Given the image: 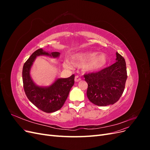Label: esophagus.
I'll return each mask as SVG.
<instances>
[{"mask_svg":"<svg viewBox=\"0 0 150 150\" xmlns=\"http://www.w3.org/2000/svg\"><path fill=\"white\" fill-rule=\"evenodd\" d=\"M81 80V78H79V77L78 76H75V78H74V81L75 82H79V81H80Z\"/></svg>","mask_w":150,"mask_h":150,"instance_id":"1","label":"esophagus"}]
</instances>
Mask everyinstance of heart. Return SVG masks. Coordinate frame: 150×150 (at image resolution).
<instances>
[{
    "label": "heart",
    "instance_id": "heart-1",
    "mask_svg": "<svg viewBox=\"0 0 150 150\" xmlns=\"http://www.w3.org/2000/svg\"><path fill=\"white\" fill-rule=\"evenodd\" d=\"M72 62L66 61L64 66L68 68L83 67L86 71L94 72L101 69L106 65L108 57L105 53H99L97 51H88L74 54L71 57Z\"/></svg>",
    "mask_w": 150,
    "mask_h": 150
}]
</instances>
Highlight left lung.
Listing matches in <instances>:
<instances>
[{"label": "left lung", "mask_w": 150, "mask_h": 150, "mask_svg": "<svg viewBox=\"0 0 150 150\" xmlns=\"http://www.w3.org/2000/svg\"><path fill=\"white\" fill-rule=\"evenodd\" d=\"M116 62L98 72L85 74L89 100L99 106L115 104L124 91L127 79L125 60L116 52Z\"/></svg>", "instance_id": "8db88e82"}]
</instances>
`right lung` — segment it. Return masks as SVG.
Returning <instances> with one entry per match:
<instances>
[{
  "instance_id": "1",
  "label": "right lung",
  "mask_w": 150,
  "mask_h": 150,
  "mask_svg": "<svg viewBox=\"0 0 150 150\" xmlns=\"http://www.w3.org/2000/svg\"><path fill=\"white\" fill-rule=\"evenodd\" d=\"M40 56L58 58L60 52H50L39 49L32 54L22 69L24 89L27 97L34 105L44 112H53L60 110L64 104L74 84V75L67 78H57L47 86L37 85L32 79L30 72L36 57Z\"/></svg>"
}]
</instances>
